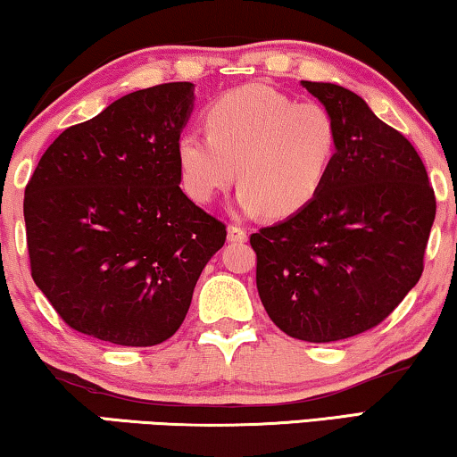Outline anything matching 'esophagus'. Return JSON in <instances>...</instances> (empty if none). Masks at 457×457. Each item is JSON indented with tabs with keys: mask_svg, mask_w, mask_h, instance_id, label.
Here are the masks:
<instances>
[{
	"mask_svg": "<svg viewBox=\"0 0 457 457\" xmlns=\"http://www.w3.org/2000/svg\"><path fill=\"white\" fill-rule=\"evenodd\" d=\"M228 240L229 242H246L248 240L246 229L240 228V226H234V223H231V226L228 228Z\"/></svg>",
	"mask_w": 457,
	"mask_h": 457,
	"instance_id": "esophagus-1",
	"label": "esophagus"
}]
</instances>
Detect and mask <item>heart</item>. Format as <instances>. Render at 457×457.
<instances>
[{
  "label": "heart",
  "instance_id": "1",
  "mask_svg": "<svg viewBox=\"0 0 457 457\" xmlns=\"http://www.w3.org/2000/svg\"><path fill=\"white\" fill-rule=\"evenodd\" d=\"M209 134L186 130L176 145L179 179L196 203H211L240 179L237 204L287 217L304 209L336 162L337 126L319 103H295L267 85L221 95L207 109Z\"/></svg>",
  "mask_w": 457,
  "mask_h": 457
}]
</instances>
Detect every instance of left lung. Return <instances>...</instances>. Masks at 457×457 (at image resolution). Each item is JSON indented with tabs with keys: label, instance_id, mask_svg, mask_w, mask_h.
I'll return each mask as SVG.
<instances>
[{
	"label": "left lung",
	"instance_id": "left-lung-1",
	"mask_svg": "<svg viewBox=\"0 0 457 457\" xmlns=\"http://www.w3.org/2000/svg\"><path fill=\"white\" fill-rule=\"evenodd\" d=\"M302 87L337 126L336 162L319 195L250 236L256 290L290 337L329 344L383 323L419 284L435 190L410 140L348 88Z\"/></svg>",
	"mask_w": 457,
	"mask_h": 457
}]
</instances>
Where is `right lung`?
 I'll return each mask as SVG.
<instances>
[{
	"label": "right lung",
	"instance_id": "add662e5",
	"mask_svg": "<svg viewBox=\"0 0 457 457\" xmlns=\"http://www.w3.org/2000/svg\"><path fill=\"white\" fill-rule=\"evenodd\" d=\"M190 82L124 95L70 126L24 188L30 275L63 323L146 348L184 323L226 223L179 188Z\"/></svg>",
	"mask_w": 457,
	"mask_h": 457
}]
</instances>
